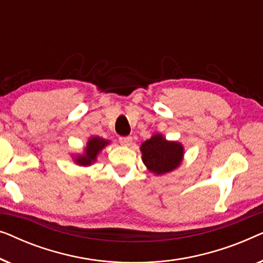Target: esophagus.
I'll use <instances>...</instances> for the list:
<instances>
[{
    "label": "esophagus",
    "mask_w": 263,
    "mask_h": 263,
    "mask_svg": "<svg viewBox=\"0 0 263 263\" xmlns=\"http://www.w3.org/2000/svg\"><path fill=\"white\" fill-rule=\"evenodd\" d=\"M132 141H133L132 136H121L120 138V143L123 146H130Z\"/></svg>",
    "instance_id": "1"
}]
</instances>
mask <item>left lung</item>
Returning <instances> with one entry per match:
<instances>
[{
    "instance_id": "left-lung-1",
    "label": "left lung",
    "mask_w": 263,
    "mask_h": 263,
    "mask_svg": "<svg viewBox=\"0 0 263 263\" xmlns=\"http://www.w3.org/2000/svg\"><path fill=\"white\" fill-rule=\"evenodd\" d=\"M142 161L151 172L164 175L174 171L182 163L184 148L177 141H167L161 134H154L140 147Z\"/></svg>"
}]
</instances>
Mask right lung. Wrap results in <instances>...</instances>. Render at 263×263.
Instances as JSON below:
<instances>
[{"instance_id": "add662e5", "label": "right lung", "mask_w": 263, "mask_h": 263, "mask_svg": "<svg viewBox=\"0 0 263 263\" xmlns=\"http://www.w3.org/2000/svg\"><path fill=\"white\" fill-rule=\"evenodd\" d=\"M109 143L110 141L99 138V136H92V138L88 140L84 154H80V156H78L74 159L75 163L80 165V166H89V165L95 163L97 156H98L100 151H102L106 145H109Z\"/></svg>"}]
</instances>
